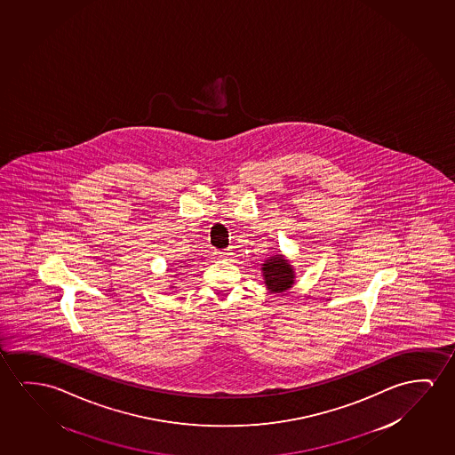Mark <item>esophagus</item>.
<instances>
[{
  "mask_svg": "<svg viewBox=\"0 0 455 455\" xmlns=\"http://www.w3.org/2000/svg\"><path fill=\"white\" fill-rule=\"evenodd\" d=\"M219 255H220V257H225V255H228V251H218Z\"/></svg>",
  "mask_w": 455,
  "mask_h": 455,
  "instance_id": "34e87169",
  "label": "esophagus"
}]
</instances>
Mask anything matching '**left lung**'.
<instances>
[{
  "label": "left lung",
  "instance_id": "1",
  "mask_svg": "<svg viewBox=\"0 0 455 455\" xmlns=\"http://www.w3.org/2000/svg\"><path fill=\"white\" fill-rule=\"evenodd\" d=\"M264 283L274 292H283L294 283V272L283 255L272 257L263 264Z\"/></svg>",
  "mask_w": 455,
  "mask_h": 455
}]
</instances>
